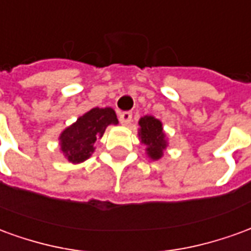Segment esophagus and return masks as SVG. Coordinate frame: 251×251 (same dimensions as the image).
<instances>
[{
  "mask_svg": "<svg viewBox=\"0 0 251 251\" xmlns=\"http://www.w3.org/2000/svg\"><path fill=\"white\" fill-rule=\"evenodd\" d=\"M131 117H133L131 111H122L120 114L121 124H122V125H129L131 121Z\"/></svg>",
  "mask_w": 251,
  "mask_h": 251,
  "instance_id": "esophagus-1",
  "label": "esophagus"
}]
</instances>
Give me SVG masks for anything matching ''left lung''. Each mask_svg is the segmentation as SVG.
<instances>
[{"label": "left lung", "mask_w": 251, "mask_h": 251, "mask_svg": "<svg viewBox=\"0 0 251 251\" xmlns=\"http://www.w3.org/2000/svg\"><path fill=\"white\" fill-rule=\"evenodd\" d=\"M140 137L141 141L147 145L149 157L158 160L163 156V151L167 147L165 136H164L163 125L154 117L147 115L140 120Z\"/></svg>", "instance_id": "left-lung-1"}]
</instances>
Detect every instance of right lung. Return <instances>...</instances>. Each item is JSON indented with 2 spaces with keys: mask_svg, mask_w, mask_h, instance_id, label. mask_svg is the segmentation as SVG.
<instances>
[{
  "mask_svg": "<svg viewBox=\"0 0 251 251\" xmlns=\"http://www.w3.org/2000/svg\"><path fill=\"white\" fill-rule=\"evenodd\" d=\"M111 124H118L111 107L91 109L63 131L60 136L62 151L71 163H82L91 156L94 142L103 136L106 127Z\"/></svg>",
  "mask_w": 251,
  "mask_h": 251,
  "instance_id": "obj_1",
  "label": "right lung"
}]
</instances>
